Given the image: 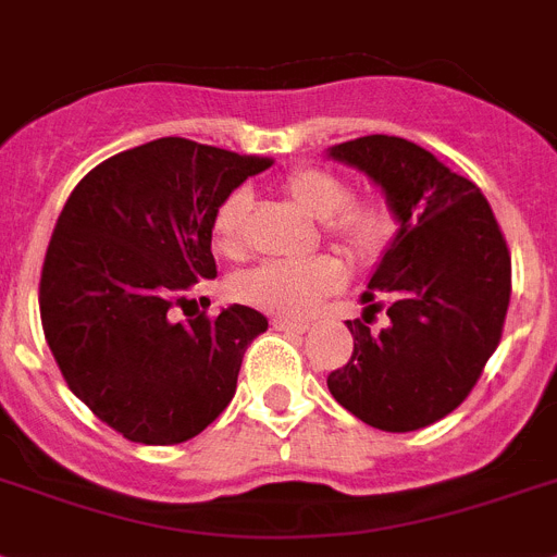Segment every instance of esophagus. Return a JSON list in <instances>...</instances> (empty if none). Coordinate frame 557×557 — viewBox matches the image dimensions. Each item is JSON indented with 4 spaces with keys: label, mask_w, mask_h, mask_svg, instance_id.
I'll return each instance as SVG.
<instances>
[{
    "label": "esophagus",
    "mask_w": 557,
    "mask_h": 557,
    "mask_svg": "<svg viewBox=\"0 0 557 557\" xmlns=\"http://www.w3.org/2000/svg\"><path fill=\"white\" fill-rule=\"evenodd\" d=\"M271 325H274L277 331H288V334H306L308 331V322L286 320V317H274V320H271Z\"/></svg>",
    "instance_id": "obj_1"
}]
</instances>
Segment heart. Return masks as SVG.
Returning <instances> with one entry per match:
<instances>
[{"instance_id":"heart-1","label":"heart","mask_w":557,"mask_h":557,"mask_svg":"<svg viewBox=\"0 0 557 557\" xmlns=\"http://www.w3.org/2000/svg\"><path fill=\"white\" fill-rule=\"evenodd\" d=\"M288 198L306 214L322 221L325 235L348 255H371L387 237L385 207L371 198H348L339 175L320 166H302L283 181ZM249 189L228 191L214 209L212 240L218 251L237 257L243 251V223L249 214ZM343 286V265L331 257H311L300 263H260L232 280V294L246 306L263 308L280 317H300L325 294Z\"/></svg>"}]
</instances>
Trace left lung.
Masks as SVG:
<instances>
[{
	"mask_svg": "<svg viewBox=\"0 0 557 557\" xmlns=\"http://www.w3.org/2000/svg\"><path fill=\"white\" fill-rule=\"evenodd\" d=\"M325 156L380 186L399 223L359 300H392V322L371 335L348 320L354 354L329 391L371 428L410 433L445 419L479 382L502 339L509 251L487 198L433 152L396 135L334 144Z\"/></svg>",
	"mask_w": 557,
	"mask_h": 557,
	"instance_id": "1",
	"label": "left lung"
}]
</instances>
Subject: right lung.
Masks as SVG:
<instances>
[{
	"instance_id": "obj_1",
	"label": "right lung",
	"mask_w": 557,
	"mask_h": 557,
	"mask_svg": "<svg viewBox=\"0 0 557 557\" xmlns=\"http://www.w3.org/2000/svg\"><path fill=\"white\" fill-rule=\"evenodd\" d=\"M269 158L158 138L98 163L70 191L41 269V329L70 391L138 445H181L235 396L260 311L172 320L218 277L214 209Z\"/></svg>"
}]
</instances>
